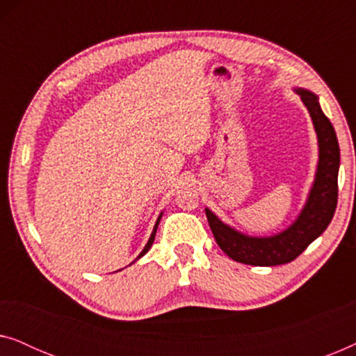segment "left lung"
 Returning a JSON list of instances; mask_svg holds the SVG:
<instances>
[{
    "label": "left lung",
    "instance_id": "left-lung-1",
    "mask_svg": "<svg viewBox=\"0 0 356 356\" xmlns=\"http://www.w3.org/2000/svg\"><path fill=\"white\" fill-rule=\"evenodd\" d=\"M295 92L309 111L319 147L314 183L296 220L277 235L250 236L223 223L211 209H206L217 245L228 257L241 264L267 267L296 259L316 238L323 235L337 207L340 149L334 126L321 110L318 95L306 89H295Z\"/></svg>",
    "mask_w": 356,
    "mask_h": 356
}]
</instances>
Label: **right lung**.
<instances>
[{
	"mask_svg": "<svg viewBox=\"0 0 356 356\" xmlns=\"http://www.w3.org/2000/svg\"><path fill=\"white\" fill-rule=\"evenodd\" d=\"M160 218H162V213H160L159 218H157V222H155V227H154V230H152V235H150V238H149L147 245L144 246V250L139 252V256L136 257V259H140V257H143V256L145 254V252H147V251L150 250V246H152V243H154V238H155V233H157V227H159V223H160Z\"/></svg>",
	"mask_w": 356,
	"mask_h": 356,
	"instance_id": "right-lung-1",
	"label": "right lung"
}]
</instances>
